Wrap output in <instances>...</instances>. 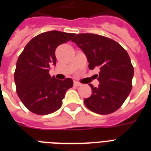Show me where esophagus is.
<instances>
[{
	"label": "esophagus",
	"instance_id": "esophagus-1",
	"mask_svg": "<svg viewBox=\"0 0 151 151\" xmlns=\"http://www.w3.org/2000/svg\"><path fill=\"white\" fill-rule=\"evenodd\" d=\"M73 85L76 86V87H78V86H81V84L79 82H78V81H74L73 82Z\"/></svg>",
	"mask_w": 151,
	"mask_h": 151
}]
</instances>
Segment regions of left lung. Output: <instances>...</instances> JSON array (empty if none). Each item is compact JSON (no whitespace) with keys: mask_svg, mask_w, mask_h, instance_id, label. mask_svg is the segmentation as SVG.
Here are the masks:
<instances>
[{"mask_svg":"<svg viewBox=\"0 0 151 151\" xmlns=\"http://www.w3.org/2000/svg\"><path fill=\"white\" fill-rule=\"evenodd\" d=\"M71 41L84 52L88 68L99 67V87L84 100L91 111L109 114L118 110L131 92L133 66L128 52L112 39L93 34H79Z\"/></svg>","mask_w":151,"mask_h":151,"instance_id":"obj_1","label":"left lung"}]
</instances>
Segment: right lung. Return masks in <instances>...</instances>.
<instances>
[{
  "mask_svg": "<svg viewBox=\"0 0 151 151\" xmlns=\"http://www.w3.org/2000/svg\"><path fill=\"white\" fill-rule=\"evenodd\" d=\"M75 34L45 32L32 39L19 56L14 73L20 100L31 112L46 115L59 110L66 92L73 87V80L61 81L51 77V65L56 64L55 49L70 41Z\"/></svg>",
  "mask_w": 151,
  "mask_h": 151,
  "instance_id": "1",
  "label": "right lung"
}]
</instances>
